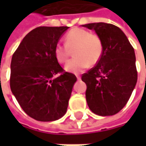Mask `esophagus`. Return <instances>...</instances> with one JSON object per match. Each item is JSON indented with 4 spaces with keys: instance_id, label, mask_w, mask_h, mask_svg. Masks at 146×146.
<instances>
[{
    "instance_id": "obj_1",
    "label": "esophagus",
    "mask_w": 146,
    "mask_h": 146,
    "mask_svg": "<svg viewBox=\"0 0 146 146\" xmlns=\"http://www.w3.org/2000/svg\"><path fill=\"white\" fill-rule=\"evenodd\" d=\"M76 77H77V80H80V79H81V77H80V76H76Z\"/></svg>"
}]
</instances>
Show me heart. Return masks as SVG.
Instances as JSON below:
<instances>
[{
	"label": "heart",
	"instance_id": "heart-1",
	"mask_svg": "<svg viewBox=\"0 0 146 146\" xmlns=\"http://www.w3.org/2000/svg\"><path fill=\"white\" fill-rule=\"evenodd\" d=\"M66 44H57L54 47V56L60 63L67 62L70 50L74 48V56L66 65V70L79 73L89 64H95L100 60L103 52V44L99 36L82 28H73L65 36Z\"/></svg>",
	"mask_w": 146,
	"mask_h": 146
}]
</instances>
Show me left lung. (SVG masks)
I'll return each mask as SVG.
<instances>
[{
	"label": "left lung",
	"mask_w": 146,
	"mask_h": 146,
	"mask_svg": "<svg viewBox=\"0 0 146 146\" xmlns=\"http://www.w3.org/2000/svg\"><path fill=\"white\" fill-rule=\"evenodd\" d=\"M83 27L94 30L103 44L98 63L82 75L87 85L88 106L96 115H114L125 106L137 81L134 48L120 28L113 24L93 23Z\"/></svg>",
	"instance_id": "8db88e82"
}]
</instances>
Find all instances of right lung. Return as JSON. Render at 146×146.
<instances>
[{"label": "right lung", "instance_id": "add662e5", "mask_svg": "<svg viewBox=\"0 0 146 146\" xmlns=\"http://www.w3.org/2000/svg\"><path fill=\"white\" fill-rule=\"evenodd\" d=\"M68 28L38 27L13 54L10 89L22 109L36 120H58L66 112L77 78L59 65L54 47Z\"/></svg>", "mask_w": 146, "mask_h": 146}]
</instances>
